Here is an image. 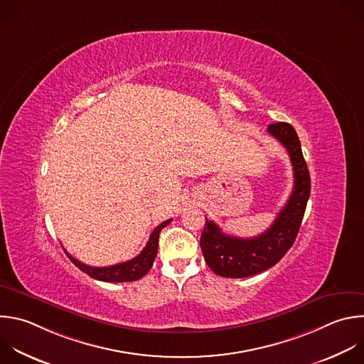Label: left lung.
<instances>
[{"mask_svg":"<svg viewBox=\"0 0 364 364\" xmlns=\"http://www.w3.org/2000/svg\"><path fill=\"white\" fill-rule=\"evenodd\" d=\"M267 132L286 147L290 156L294 187L272 227L257 237L240 238L227 235L214 221L205 217L200 238L201 252L207 266L221 277L243 279L273 267L290 250L301 225L310 196V174L300 140L289 123L270 124Z\"/></svg>","mask_w":364,"mask_h":364,"instance_id":"1","label":"left lung"}]
</instances>
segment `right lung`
<instances>
[{
  "instance_id": "right-lung-1",
  "label": "right lung",
  "mask_w": 364,
  "mask_h": 364,
  "mask_svg": "<svg viewBox=\"0 0 364 364\" xmlns=\"http://www.w3.org/2000/svg\"><path fill=\"white\" fill-rule=\"evenodd\" d=\"M171 221L167 220L164 223H161L160 225H157L146 247L143 249V252L129 260V262H124V263H119V264H114V266H108V267H91V266H87L81 262H78L77 259H74L71 255H68L67 252V256L68 259L81 270L84 272L85 274H88L90 277L95 279V280H100V282H107V283H124V282H136V280H140L143 276H146L150 269L153 267V263H154V259L157 256V249H159V237H160V231Z\"/></svg>"
}]
</instances>
